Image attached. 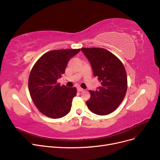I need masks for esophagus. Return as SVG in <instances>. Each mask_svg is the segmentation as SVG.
<instances>
[{
  "mask_svg": "<svg viewBox=\"0 0 160 160\" xmlns=\"http://www.w3.org/2000/svg\"><path fill=\"white\" fill-rule=\"evenodd\" d=\"M77 91H83V89H82L81 88H80V87H78V88H77Z\"/></svg>",
  "mask_w": 160,
  "mask_h": 160,
  "instance_id": "34e87169",
  "label": "esophagus"
}]
</instances>
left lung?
<instances>
[{"mask_svg":"<svg viewBox=\"0 0 160 160\" xmlns=\"http://www.w3.org/2000/svg\"><path fill=\"white\" fill-rule=\"evenodd\" d=\"M81 49L101 85L96 91H89L91 98L86 104L95 114L108 115L119 107L126 94L128 79L125 67L117 57L105 49L95 47Z\"/></svg>","mask_w":160,"mask_h":160,"instance_id":"left-lung-1","label":"left lung"}]
</instances>
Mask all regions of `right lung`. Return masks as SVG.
Returning <instances> with one entry per match:
<instances>
[{
  "label": "right lung",
  "mask_w": 160,
  "mask_h": 160,
  "mask_svg": "<svg viewBox=\"0 0 160 160\" xmlns=\"http://www.w3.org/2000/svg\"><path fill=\"white\" fill-rule=\"evenodd\" d=\"M79 51L80 49L47 52L32 67L28 89L33 103L47 117L58 119L69 113L77 89L61 86L57 79L65 73L69 61Z\"/></svg>",
  "instance_id": "1"
}]
</instances>
